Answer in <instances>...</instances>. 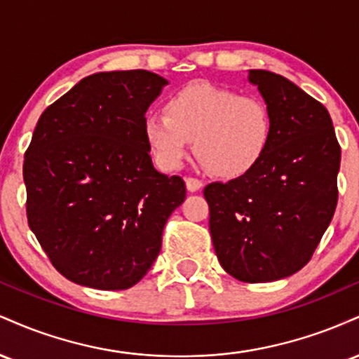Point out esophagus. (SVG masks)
Here are the masks:
<instances>
[{"mask_svg": "<svg viewBox=\"0 0 359 359\" xmlns=\"http://www.w3.org/2000/svg\"><path fill=\"white\" fill-rule=\"evenodd\" d=\"M185 187L189 192H197L203 189V182L199 179H194V177H185Z\"/></svg>", "mask_w": 359, "mask_h": 359, "instance_id": "1", "label": "esophagus"}]
</instances>
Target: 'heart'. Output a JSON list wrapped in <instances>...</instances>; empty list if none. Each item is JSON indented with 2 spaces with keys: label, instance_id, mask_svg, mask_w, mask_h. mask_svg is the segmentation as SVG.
<instances>
[{
  "label": "heart",
  "instance_id": "b5f03b06",
  "mask_svg": "<svg viewBox=\"0 0 359 359\" xmlns=\"http://www.w3.org/2000/svg\"><path fill=\"white\" fill-rule=\"evenodd\" d=\"M143 133L156 163L177 170L194 151L211 174L221 179L248 175L269 151L273 118L257 96L209 82H194L172 94L165 113L148 111Z\"/></svg>",
  "mask_w": 359,
  "mask_h": 359
}]
</instances>
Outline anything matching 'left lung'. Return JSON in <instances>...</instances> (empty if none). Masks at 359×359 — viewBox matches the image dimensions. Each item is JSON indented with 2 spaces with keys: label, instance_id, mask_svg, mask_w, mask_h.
Listing matches in <instances>:
<instances>
[{
  "label": "left lung",
  "instance_id": "left-lung-1",
  "mask_svg": "<svg viewBox=\"0 0 359 359\" xmlns=\"http://www.w3.org/2000/svg\"><path fill=\"white\" fill-rule=\"evenodd\" d=\"M273 118L266 155L248 175L204 189L221 266L240 282H275L311 259L334 216L341 147L327 109L269 71H248Z\"/></svg>",
  "mask_w": 359,
  "mask_h": 359
}]
</instances>
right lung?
Returning a JSON list of instances; mask_svg holds the SVG:
<instances>
[{"label":"right lung","mask_w":359,"mask_h":359,"mask_svg":"<svg viewBox=\"0 0 359 359\" xmlns=\"http://www.w3.org/2000/svg\"><path fill=\"white\" fill-rule=\"evenodd\" d=\"M168 84L148 71L97 72L48 106L25 154L27 216L74 283L125 290L147 275L185 184L151 163L147 109Z\"/></svg>","instance_id":"obj_1"}]
</instances>
